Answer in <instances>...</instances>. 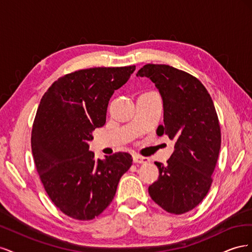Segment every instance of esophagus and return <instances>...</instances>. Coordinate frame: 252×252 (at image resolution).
I'll list each match as a JSON object with an SVG mask.
<instances>
[{"label": "esophagus", "instance_id": "34e87169", "mask_svg": "<svg viewBox=\"0 0 252 252\" xmlns=\"http://www.w3.org/2000/svg\"><path fill=\"white\" fill-rule=\"evenodd\" d=\"M132 158H133V163H138V164H146L149 162L148 158H145L139 155H134Z\"/></svg>", "mask_w": 252, "mask_h": 252}]
</instances>
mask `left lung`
<instances>
[{"mask_svg": "<svg viewBox=\"0 0 252 252\" xmlns=\"http://www.w3.org/2000/svg\"><path fill=\"white\" fill-rule=\"evenodd\" d=\"M136 77L155 83L164 109V124L157 134L174 142L167 164L155 162L159 174L148 192L167 212L183 215L195 208L211 186L220 148L215 105L199 80L169 65L147 64Z\"/></svg>", "mask_w": 252, "mask_h": 252, "instance_id": "1", "label": "left lung"}]
</instances>
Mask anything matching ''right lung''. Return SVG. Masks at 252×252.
<instances>
[{
  "instance_id": "add662e5",
  "label": "right lung",
  "mask_w": 252,
  "mask_h": 252,
  "mask_svg": "<svg viewBox=\"0 0 252 252\" xmlns=\"http://www.w3.org/2000/svg\"><path fill=\"white\" fill-rule=\"evenodd\" d=\"M135 66L97 67L60 78L45 93L36 111L32 149L50 200L66 216L89 220L112 202L120 179L132 165L127 152L95 158L93 131L106 123L110 97Z\"/></svg>"
}]
</instances>
